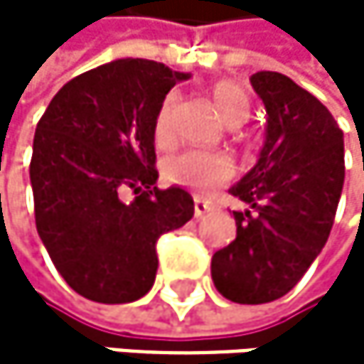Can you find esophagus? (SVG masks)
<instances>
[{
	"label": "esophagus",
	"mask_w": 364,
	"mask_h": 364,
	"mask_svg": "<svg viewBox=\"0 0 364 364\" xmlns=\"http://www.w3.org/2000/svg\"><path fill=\"white\" fill-rule=\"evenodd\" d=\"M212 209H214V205L209 203V200H203L200 196L194 198V216H196V218H203L205 214L212 212Z\"/></svg>",
	"instance_id": "esophagus-1"
}]
</instances>
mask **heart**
I'll list each match as a JSON object with an SVG mask.
<instances>
[{"label": "heart", "instance_id": "heart-1", "mask_svg": "<svg viewBox=\"0 0 364 364\" xmlns=\"http://www.w3.org/2000/svg\"><path fill=\"white\" fill-rule=\"evenodd\" d=\"M212 102L218 113L231 127H240L251 115V97L247 89L237 82L223 80L212 87ZM174 115H176V95L170 93L161 102L155 117V139L159 144H168L174 133ZM233 166L227 157L218 152L207 150H186L170 157L164 166V174L170 183L192 188L198 192L214 190L231 176Z\"/></svg>", "mask_w": 364, "mask_h": 364}]
</instances>
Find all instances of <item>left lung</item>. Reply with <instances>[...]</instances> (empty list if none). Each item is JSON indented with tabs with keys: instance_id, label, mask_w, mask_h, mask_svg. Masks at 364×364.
<instances>
[{
	"instance_id": "1",
	"label": "left lung",
	"mask_w": 364,
	"mask_h": 364,
	"mask_svg": "<svg viewBox=\"0 0 364 364\" xmlns=\"http://www.w3.org/2000/svg\"><path fill=\"white\" fill-rule=\"evenodd\" d=\"M267 107L255 168L231 188L235 240L212 257V279L235 304H269L297 286L326 247L345 181L343 131L316 97L277 72L251 76Z\"/></svg>"
}]
</instances>
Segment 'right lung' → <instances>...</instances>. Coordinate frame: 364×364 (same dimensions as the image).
Masks as SVG:
<instances>
[{"instance_id":"right-lung-1","label":"right lung","mask_w":364,"mask_h":364,"mask_svg":"<svg viewBox=\"0 0 364 364\" xmlns=\"http://www.w3.org/2000/svg\"><path fill=\"white\" fill-rule=\"evenodd\" d=\"M186 78L157 60L119 58L69 80L36 124V231L63 279L91 301L144 297L159 267L157 240L194 216L186 190L155 186V117ZM124 191L134 198L124 201Z\"/></svg>"}]
</instances>
